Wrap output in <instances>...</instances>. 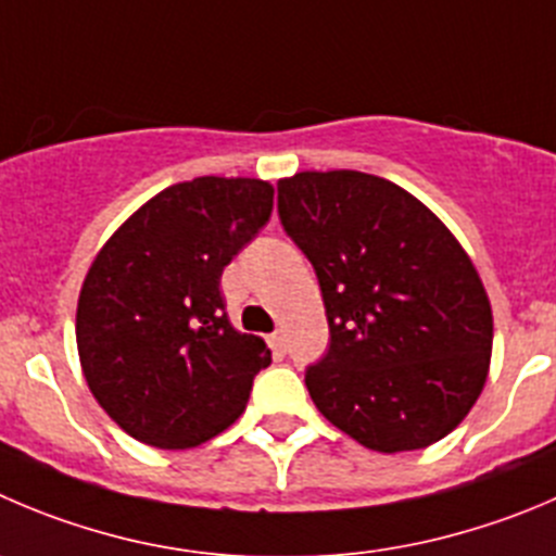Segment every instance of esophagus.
<instances>
[{
    "mask_svg": "<svg viewBox=\"0 0 556 556\" xmlns=\"http://www.w3.org/2000/svg\"><path fill=\"white\" fill-rule=\"evenodd\" d=\"M267 343L275 349V352H287V336H283V330H275L273 336L267 338Z\"/></svg>",
    "mask_w": 556,
    "mask_h": 556,
    "instance_id": "esophagus-1",
    "label": "esophagus"
}]
</instances>
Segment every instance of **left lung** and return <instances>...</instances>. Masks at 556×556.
<instances>
[{"label":"left lung","mask_w":556,"mask_h":556,"mask_svg":"<svg viewBox=\"0 0 556 556\" xmlns=\"http://www.w3.org/2000/svg\"><path fill=\"white\" fill-rule=\"evenodd\" d=\"M278 215L314 264L330 346L305 371L316 409L354 442H440L483 393L494 341L472 258L431 210L374 174L278 179Z\"/></svg>","instance_id":"8db88e82"}]
</instances>
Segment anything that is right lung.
I'll use <instances>...</instances> for the list:
<instances>
[{
  "label": "right lung",
  "instance_id": "1",
  "mask_svg": "<svg viewBox=\"0 0 556 556\" xmlns=\"http://www.w3.org/2000/svg\"><path fill=\"white\" fill-rule=\"evenodd\" d=\"M273 193L253 177L168 185L94 256L78 294V361L94 401L134 440L188 451L245 412L269 349L235 330L220 275L269 220Z\"/></svg>",
  "mask_w": 556,
  "mask_h": 556
}]
</instances>
